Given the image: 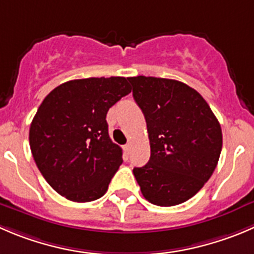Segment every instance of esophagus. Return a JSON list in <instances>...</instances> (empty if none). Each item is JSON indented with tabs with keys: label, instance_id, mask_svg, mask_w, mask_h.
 <instances>
[{
	"label": "esophagus",
	"instance_id": "34e87169",
	"mask_svg": "<svg viewBox=\"0 0 254 254\" xmlns=\"http://www.w3.org/2000/svg\"><path fill=\"white\" fill-rule=\"evenodd\" d=\"M123 149H124V151L127 152V154H129V151H130V144H125L124 146H123Z\"/></svg>",
	"mask_w": 254,
	"mask_h": 254
}]
</instances>
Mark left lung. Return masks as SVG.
<instances>
[{
  "mask_svg": "<svg viewBox=\"0 0 254 254\" xmlns=\"http://www.w3.org/2000/svg\"><path fill=\"white\" fill-rule=\"evenodd\" d=\"M144 113L151 155L132 172L141 193L157 206H176L200 191L217 166L222 130L210 105L185 83L127 78Z\"/></svg>",
  "mask_w": 254,
  "mask_h": 254,
  "instance_id": "obj_1",
  "label": "left lung"
}]
</instances>
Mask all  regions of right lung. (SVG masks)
<instances>
[{
    "mask_svg": "<svg viewBox=\"0 0 254 254\" xmlns=\"http://www.w3.org/2000/svg\"><path fill=\"white\" fill-rule=\"evenodd\" d=\"M131 92L124 77L87 78L54 88L29 127L37 167L59 195L90 202L107 192L123 162L108 132L109 108Z\"/></svg>",
    "mask_w": 254,
    "mask_h": 254,
    "instance_id": "add662e5",
    "label": "right lung"
}]
</instances>
